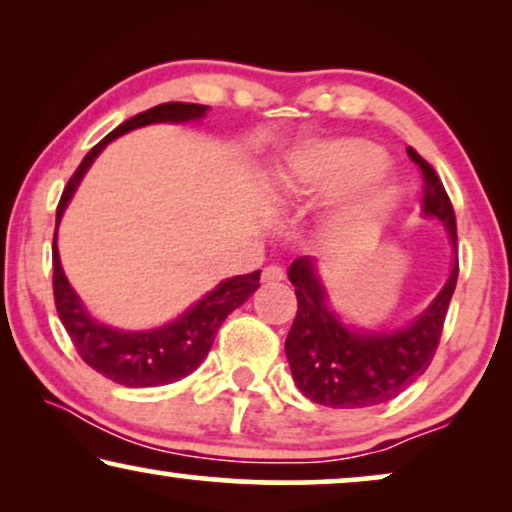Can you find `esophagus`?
<instances>
[{
  "label": "esophagus",
  "instance_id": "esophagus-1",
  "mask_svg": "<svg viewBox=\"0 0 512 512\" xmlns=\"http://www.w3.org/2000/svg\"><path fill=\"white\" fill-rule=\"evenodd\" d=\"M282 279H284V270L279 268V265H268V268L263 270V282H265V284L282 282Z\"/></svg>",
  "mask_w": 512,
  "mask_h": 512
}]
</instances>
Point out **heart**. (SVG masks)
I'll return each mask as SVG.
<instances>
[{
  "label": "heart",
  "instance_id": "b5f03b06",
  "mask_svg": "<svg viewBox=\"0 0 512 512\" xmlns=\"http://www.w3.org/2000/svg\"><path fill=\"white\" fill-rule=\"evenodd\" d=\"M387 156L363 139H321L293 149L272 188L279 212L338 200L335 228L342 233L366 230L380 223L394 205V186L382 177Z\"/></svg>",
  "mask_w": 512,
  "mask_h": 512
}]
</instances>
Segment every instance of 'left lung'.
Instances as JSON below:
<instances>
[{"instance_id":"obj_1","label":"left lung","mask_w":512,"mask_h":512,"mask_svg":"<svg viewBox=\"0 0 512 512\" xmlns=\"http://www.w3.org/2000/svg\"><path fill=\"white\" fill-rule=\"evenodd\" d=\"M408 156L424 174L422 214L436 219L457 249L454 209L436 170L415 149H408ZM457 277L454 258L443 289L419 317L391 331H368L347 324L333 310L317 261L296 258L289 265V282L296 286L298 312L284 349L300 394L328 408H368L403 394L431 366Z\"/></svg>"}]
</instances>
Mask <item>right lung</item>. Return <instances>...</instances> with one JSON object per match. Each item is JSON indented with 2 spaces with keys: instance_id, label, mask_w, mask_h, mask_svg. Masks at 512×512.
Listing matches in <instances>:
<instances>
[{
  "instance_id": "add662e5",
  "label": "right lung",
  "mask_w": 512,
  "mask_h": 512,
  "mask_svg": "<svg viewBox=\"0 0 512 512\" xmlns=\"http://www.w3.org/2000/svg\"><path fill=\"white\" fill-rule=\"evenodd\" d=\"M209 107L186 102L158 104L149 111L128 118V121L111 130L100 144L88 151L81 160L69 184L62 191L58 212H55V237H53V296L58 307L62 326L67 328L76 352L90 368L102 373L123 387H160V384L177 382L191 375L205 361L214 345L219 326L233 310H237L251 293L258 289L261 270L249 275L223 279L212 291L205 293L198 303L186 307L177 319L151 328V331H123V328L102 324L81 303L79 293L72 289L62 270L58 254V226L69 202H72L81 179L86 177L90 165L104 151V146L114 142L125 132L144 128L153 123H191L207 116Z\"/></svg>"
}]
</instances>
